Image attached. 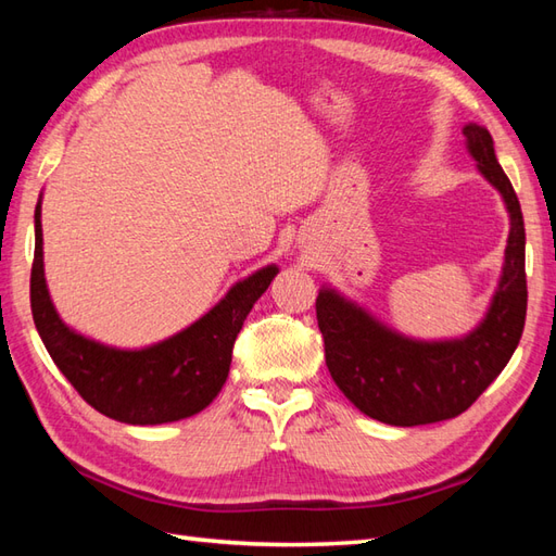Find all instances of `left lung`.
<instances>
[{
	"instance_id": "1",
	"label": "left lung",
	"mask_w": 556,
	"mask_h": 556,
	"mask_svg": "<svg viewBox=\"0 0 556 556\" xmlns=\"http://www.w3.org/2000/svg\"><path fill=\"white\" fill-rule=\"evenodd\" d=\"M466 150L509 212L502 275L482 320L448 339H416L389 327L361 303L323 287L317 327L337 387L365 416L396 428L456 418L497 380L526 325V229L518 198L494 155L485 126H464Z\"/></svg>"
}]
</instances>
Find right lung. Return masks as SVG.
I'll return each instance as SVG.
<instances>
[{
    "mask_svg": "<svg viewBox=\"0 0 556 556\" xmlns=\"http://www.w3.org/2000/svg\"><path fill=\"white\" fill-rule=\"evenodd\" d=\"M279 267L236 281L222 301L181 332L140 349H119L76 332L56 313L45 279L42 193L35 205L30 308L42 344L76 392L102 416L126 425H162L207 408L229 377L243 320Z\"/></svg>",
    "mask_w": 556,
    "mask_h": 556,
    "instance_id": "right-lung-1",
    "label": "right lung"
}]
</instances>
